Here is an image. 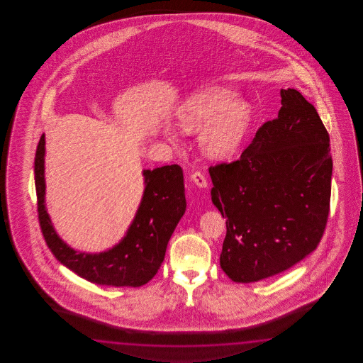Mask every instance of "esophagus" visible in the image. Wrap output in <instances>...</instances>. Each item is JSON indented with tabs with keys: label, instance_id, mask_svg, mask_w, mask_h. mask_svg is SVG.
Masks as SVG:
<instances>
[{
	"label": "esophagus",
	"instance_id": "34e87169",
	"mask_svg": "<svg viewBox=\"0 0 363 363\" xmlns=\"http://www.w3.org/2000/svg\"><path fill=\"white\" fill-rule=\"evenodd\" d=\"M191 180H192L194 184L197 185V186H200V188H205V186H208V180H206V177L203 175V172H201V171H194L192 172V175H191Z\"/></svg>",
	"mask_w": 363,
	"mask_h": 363
}]
</instances>
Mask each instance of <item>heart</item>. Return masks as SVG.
I'll use <instances>...</instances> for the list:
<instances>
[{"instance_id": "heart-1", "label": "heart", "mask_w": 363, "mask_h": 363, "mask_svg": "<svg viewBox=\"0 0 363 363\" xmlns=\"http://www.w3.org/2000/svg\"><path fill=\"white\" fill-rule=\"evenodd\" d=\"M186 131H203L201 143L213 158L231 157L252 122V110L230 88L211 86L193 94L179 110Z\"/></svg>"}]
</instances>
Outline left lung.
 Returning a JSON list of instances; mask_svg holds the SVG:
<instances>
[{"label": "left lung", "mask_w": 363, "mask_h": 363, "mask_svg": "<svg viewBox=\"0 0 363 363\" xmlns=\"http://www.w3.org/2000/svg\"><path fill=\"white\" fill-rule=\"evenodd\" d=\"M278 118L263 123L239 160L208 172L225 218L220 267L236 283L278 275L315 250L330 214V135L315 108L281 89Z\"/></svg>", "instance_id": "obj_1"}]
</instances>
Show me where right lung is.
Returning a JSON list of instances; mask_svg holds the SVG:
<instances>
[{"instance_id":"right-lung-1","label":"right lung","mask_w":363,"mask_h":363,"mask_svg":"<svg viewBox=\"0 0 363 363\" xmlns=\"http://www.w3.org/2000/svg\"><path fill=\"white\" fill-rule=\"evenodd\" d=\"M45 135L35 155V186L40 227L55 258L80 278L100 286H141L160 270L172 232L184 214L183 169L179 164L144 171L145 192L130 230L116 247L100 255L77 253L55 233L44 196Z\"/></svg>"}]
</instances>
